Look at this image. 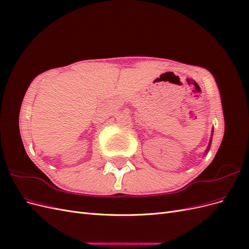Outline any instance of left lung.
<instances>
[{"label": "left lung", "instance_id": "1", "mask_svg": "<svg viewBox=\"0 0 249 249\" xmlns=\"http://www.w3.org/2000/svg\"><path fill=\"white\" fill-rule=\"evenodd\" d=\"M212 136H213V130H212ZM211 143H212V137H211L210 139V142H209V145L207 147V150H206V154H208V152L210 150V147H211Z\"/></svg>", "mask_w": 249, "mask_h": 249}]
</instances>
